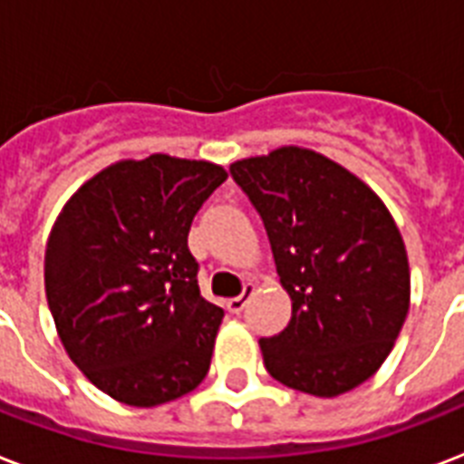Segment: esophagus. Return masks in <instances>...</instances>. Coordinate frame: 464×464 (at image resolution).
Here are the masks:
<instances>
[{"instance_id": "obj_1", "label": "esophagus", "mask_w": 464, "mask_h": 464, "mask_svg": "<svg viewBox=\"0 0 464 464\" xmlns=\"http://www.w3.org/2000/svg\"><path fill=\"white\" fill-rule=\"evenodd\" d=\"M253 294H255L253 284H246V289H243V294L228 301V310H231V313H236V315H240V313L246 310L247 301H250V296H253Z\"/></svg>"}]
</instances>
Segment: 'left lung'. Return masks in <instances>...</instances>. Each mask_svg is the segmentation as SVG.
Instances as JSON below:
<instances>
[{
  "instance_id": "1",
  "label": "left lung",
  "mask_w": 464,
  "mask_h": 464,
  "mask_svg": "<svg viewBox=\"0 0 464 464\" xmlns=\"http://www.w3.org/2000/svg\"><path fill=\"white\" fill-rule=\"evenodd\" d=\"M267 231L291 320L260 339L269 375L315 397L349 392L382 366L410 313V262L381 197L310 149L231 166Z\"/></svg>"
}]
</instances>
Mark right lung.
<instances>
[{"label": "right lung", "instance_id": "add662e5", "mask_svg": "<svg viewBox=\"0 0 464 464\" xmlns=\"http://www.w3.org/2000/svg\"><path fill=\"white\" fill-rule=\"evenodd\" d=\"M228 175L209 160H118L76 189L45 250V294L69 359L130 407L188 395L224 310L199 294L192 218Z\"/></svg>", "mask_w": 464, "mask_h": 464}]
</instances>
